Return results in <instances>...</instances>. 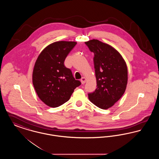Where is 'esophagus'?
<instances>
[{
  "mask_svg": "<svg viewBox=\"0 0 159 159\" xmlns=\"http://www.w3.org/2000/svg\"><path fill=\"white\" fill-rule=\"evenodd\" d=\"M80 81H81L82 84H84V83H86V79L84 77H82Z\"/></svg>",
  "mask_w": 159,
  "mask_h": 159,
  "instance_id": "obj_1",
  "label": "esophagus"
}]
</instances>
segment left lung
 <instances>
[{
  "instance_id": "left-lung-1",
  "label": "left lung",
  "mask_w": 159,
  "mask_h": 159,
  "mask_svg": "<svg viewBox=\"0 0 159 159\" xmlns=\"http://www.w3.org/2000/svg\"><path fill=\"white\" fill-rule=\"evenodd\" d=\"M94 53L97 88L88 97L92 103L107 110L124 94L128 83V68L121 54L114 48L97 39L85 42Z\"/></svg>"
}]
</instances>
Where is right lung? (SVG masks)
I'll use <instances>...</instances> for the list:
<instances>
[{"mask_svg": "<svg viewBox=\"0 0 159 159\" xmlns=\"http://www.w3.org/2000/svg\"><path fill=\"white\" fill-rule=\"evenodd\" d=\"M76 42L58 41L47 46L35 62L32 82L39 98L46 105L57 107L68 101L81 82L76 80L64 61Z\"/></svg>", "mask_w": 159, "mask_h": 159, "instance_id": "right-lung-1", "label": "right lung"}]
</instances>
